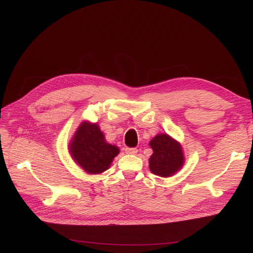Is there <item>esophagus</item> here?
I'll use <instances>...</instances> for the list:
<instances>
[{
    "label": "esophagus",
    "instance_id": "esophagus-1",
    "mask_svg": "<svg viewBox=\"0 0 253 253\" xmlns=\"http://www.w3.org/2000/svg\"><path fill=\"white\" fill-rule=\"evenodd\" d=\"M137 152H138V150L135 149V148H133V149L126 148V154H128V155H135Z\"/></svg>",
    "mask_w": 253,
    "mask_h": 253
}]
</instances>
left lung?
Returning <instances> with one entry per match:
<instances>
[{
  "mask_svg": "<svg viewBox=\"0 0 253 253\" xmlns=\"http://www.w3.org/2000/svg\"><path fill=\"white\" fill-rule=\"evenodd\" d=\"M149 144L153 150L149 158V168L153 174L170 177L180 171L185 164V154L177 140L168 134H158Z\"/></svg>",
  "mask_w": 253,
  "mask_h": 253,
  "instance_id": "8db88e82",
  "label": "left lung"
}]
</instances>
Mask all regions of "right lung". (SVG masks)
<instances>
[{
    "instance_id": "add662e5",
    "label": "right lung",
    "mask_w": 253,
    "mask_h": 253,
    "mask_svg": "<svg viewBox=\"0 0 253 253\" xmlns=\"http://www.w3.org/2000/svg\"><path fill=\"white\" fill-rule=\"evenodd\" d=\"M74 162L90 175L101 174L119 154V148L105 140L98 124L82 121L68 144Z\"/></svg>"
}]
</instances>
